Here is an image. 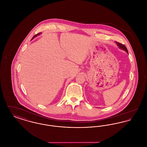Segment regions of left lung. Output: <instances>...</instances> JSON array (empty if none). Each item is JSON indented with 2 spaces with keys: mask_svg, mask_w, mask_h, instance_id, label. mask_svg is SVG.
Segmentation results:
<instances>
[{
  "mask_svg": "<svg viewBox=\"0 0 147 147\" xmlns=\"http://www.w3.org/2000/svg\"><path fill=\"white\" fill-rule=\"evenodd\" d=\"M116 43H117V45H118V46H119V47L120 49H124L125 51H126V52L128 53V50L127 49V48H126V47L125 46V45L122 44V43H119V42H116Z\"/></svg>",
  "mask_w": 147,
  "mask_h": 147,
  "instance_id": "left-lung-1",
  "label": "left lung"
}]
</instances>
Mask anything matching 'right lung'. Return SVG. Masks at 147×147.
<instances>
[{
  "instance_id": "add662e5",
  "label": "right lung",
  "mask_w": 147,
  "mask_h": 147,
  "mask_svg": "<svg viewBox=\"0 0 147 147\" xmlns=\"http://www.w3.org/2000/svg\"><path fill=\"white\" fill-rule=\"evenodd\" d=\"M39 34H40V33H38V34H36V35H35V36H34V37H32V38H34V37H36V36H37V35H39Z\"/></svg>"
}]
</instances>
